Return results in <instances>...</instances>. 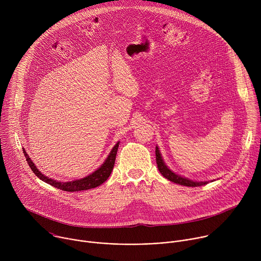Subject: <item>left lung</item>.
<instances>
[{"instance_id":"obj_1","label":"left lung","mask_w":261,"mask_h":261,"mask_svg":"<svg viewBox=\"0 0 261 261\" xmlns=\"http://www.w3.org/2000/svg\"><path fill=\"white\" fill-rule=\"evenodd\" d=\"M156 162H157V166L159 171L161 172V174L166 177L167 179H169L172 182L181 185V186H187V187H198V186H203L206 185V181H193L189 178L182 177L180 175H177L175 173H173L169 168H167V166L164 164L161 154L159 152V148L156 146Z\"/></svg>"}]
</instances>
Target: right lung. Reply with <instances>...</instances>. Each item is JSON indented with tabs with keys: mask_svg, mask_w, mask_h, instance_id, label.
<instances>
[{
	"mask_svg": "<svg viewBox=\"0 0 261 261\" xmlns=\"http://www.w3.org/2000/svg\"><path fill=\"white\" fill-rule=\"evenodd\" d=\"M119 143L118 142L113 150H111L110 154L108 155V157L106 158L105 162L101 165V167H99L96 171H94L92 174L82 178V179H77V180H72V181H67V182H61V181H57L54 180L53 178H49L47 176H45L44 174H42L38 169L36 168L35 164L32 162V160L30 159L29 155L27 154V152L23 150V154L27 158V162L29 164V166L31 167L32 171L38 176L40 179H42L43 181L54 186L55 188L61 189L63 191H67V192H76V191H83V190H89L92 188H96L97 186H100L101 184H103L110 175L111 171L114 169V165H115V161H116V156H117V152H118V147H119Z\"/></svg>",
	"mask_w": 261,
	"mask_h": 261,
	"instance_id": "right-lung-1",
	"label": "right lung"
}]
</instances>
